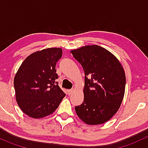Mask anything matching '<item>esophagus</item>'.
<instances>
[{"instance_id":"1","label":"esophagus","mask_w":148,"mask_h":148,"mask_svg":"<svg viewBox=\"0 0 148 148\" xmlns=\"http://www.w3.org/2000/svg\"><path fill=\"white\" fill-rule=\"evenodd\" d=\"M73 92H74V90H73V89H72V90H68V94H69V95H70L73 93Z\"/></svg>"}]
</instances>
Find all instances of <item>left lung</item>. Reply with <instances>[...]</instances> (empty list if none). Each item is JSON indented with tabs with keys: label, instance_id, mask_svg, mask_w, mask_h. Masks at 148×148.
Wrapping results in <instances>:
<instances>
[{
	"label": "left lung",
	"instance_id": "obj_1",
	"mask_svg": "<svg viewBox=\"0 0 148 148\" xmlns=\"http://www.w3.org/2000/svg\"><path fill=\"white\" fill-rule=\"evenodd\" d=\"M85 73L84 102L75 107L76 114L89 125H101L119 110L125 91L122 65L105 48L87 45L70 51Z\"/></svg>",
	"mask_w": 148,
	"mask_h": 148
}]
</instances>
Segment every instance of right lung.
<instances>
[{
    "mask_svg": "<svg viewBox=\"0 0 148 148\" xmlns=\"http://www.w3.org/2000/svg\"><path fill=\"white\" fill-rule=\"evenodd\" d=\"M61 48H47L27 57L14 78L15 99L23 113L33 119L49 116L58 108L66 94L56 79V62Z\"/></svg>",
    "mask_w": 148,
    "mask_h": 148,
    "instance_id": "1",
    "label": "right lung"
}]
</instances>
